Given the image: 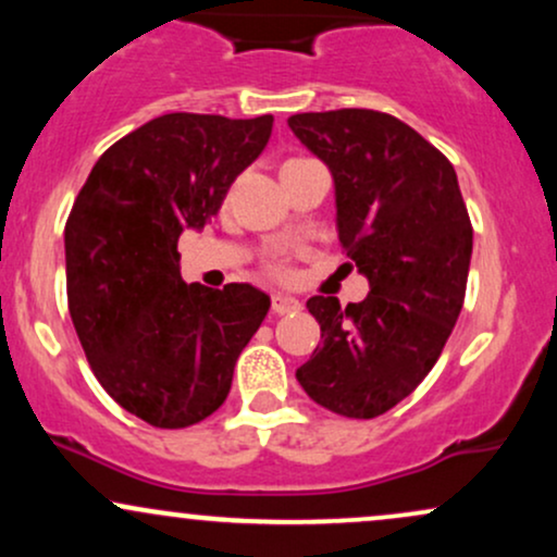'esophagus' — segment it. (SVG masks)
<instances>
[{"instance_id": "obj_1", "label": "esophagus", "mask_w": 557, "mask_h": 557, "mask_svg": "<svg viewBox=\"0 0 557 557\" xmlns=\"http://www.w3.org/2000/svg\"><path fill=\"white\" fill-rule=\"evenodd\" d=\"M300 309V300L283 296V293H274L272 296V314H290V311Z\"/></svg>"}]
</instances>
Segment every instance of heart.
Listing matches in <instances>:
<instances>
[{
  "label": "heart",
  "instance_id": "heart-1",
  "mask_svg": "<svg viewBox=\"0 0 557 557\" xmlns=\"http://www.w3.org/2000/svg\"><path fill=\"white\" fill-rule=\"evenodd\" d=\"M270 274H272V277H280V280L287 277V264H285V261H272Z\"/></svg>",
  "mask_w": 557,
  "mask_h": 557
}]
</instances>
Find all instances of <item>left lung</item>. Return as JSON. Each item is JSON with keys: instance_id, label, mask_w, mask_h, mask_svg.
<instances>
[{"instance_id": "left-lung-1", "label": "left lung", "mask_w": 557, "mask_h": 557, "mask_svg": "<svg viewBox=\"0 0 557 557\" xmlns=\"http://www.w3.org/2000/svg\"><path fill=\"white\" fill-rule=\"evenodd\" d=\"M335 177L337 238L367 274L369 296L306 300L322 343L300 387L337 417L374 419L421 385L461 314L471 227L453 164L387 112L332 110L287 117Z\"/></svg>"}]
</instances>
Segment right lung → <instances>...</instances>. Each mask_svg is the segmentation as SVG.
<instances>
[{"label": "right lung", "mask_w": 557, "mask_h": 557, "mask_svg": "<svg viewBox=\"0 0 557 557\" xmlns=\"http://www.w3.org/2000/svg\"><path fill=\"white\" fill-rule=\"evenodd\" d=\"M272 123L162 114L99 157L70 209L67 309L83 354L110 398L157 430L212 417L270 311L246 283L185 285L177 238L212 222Z\"/></svg>", "instance_id": "1"}]
</instances>
